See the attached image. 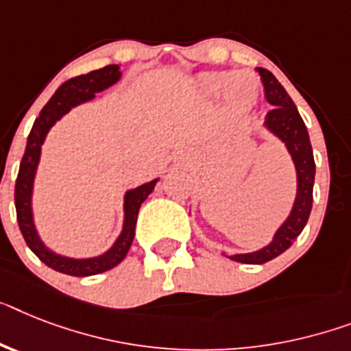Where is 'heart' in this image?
I'll return each instance as SVG.
<instances>
[{"instance_id": "obj_1", "label": "heart", "mask_w": 351, "mask_h": 351, "mask_svg": "<svg viewBox=\"0 0 351 351\" xmlns=\"http://www.w3.org/2000/svg\"><path fill=\"white\" fill-rule=\"evenodd\" d=\"M256 77L253 73H228V71H213L201 77V86L211 95L224 91L226 98L239 107H249L254 102L256 91Z\"/></svg>"}]
</instances>
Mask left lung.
<instances>
[{"mask_svg":"<svg viewBox=\"0 0 351 351\" xmlns=\"http://www.w3.org/2000/svg\"><path fill=\"white\" fill-rule=\"evenodd\" d=\"M263 84V93L271 106H274L267 112L265 125L273 130L282 141H285L287 149L291 152L298 172V197L292 208V213L285 221V224L274 234V240L267 247L260 249L256 253L234 254L231 260L240 263H265L276 258L283 251L294 244V240L300 237L303 228L308 222L312 210V190H314L315 163L312 154L311 138L305 127V121L301 120L298 107L294 106L292 98L285 91L282 84L278 82L271 71L263 68H256Z\"/></svg>","mask_w":351,"mask_h":351,"instance_id":"1","label":"left lung"}]
</instances>
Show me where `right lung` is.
Segmentation results:
<instances>
[{
    "instance_id": "1",
    "label": "right lung",
    "mask_w": 351,
    "mask_h": 351,
    "mask_svg": "<svg viewBox=\"0 0 351 351\" xmlns=\"http://www.w3.org/2000/svg\"><path fill=\"white\" fill-rule=\"evenodd\" d=\"M117 64L106 66L102 69L91 71L88 75H78V77L69 78L55 91L53 97L48 100L39 118L34 121L28 141H26V150L23 154L21 165H19V173L16 179V192H14V201H16V213H17V224L23 233L26 245L34 251L37 258L48 267L59 273L69 274V276H93V274L106 273L109 269L117 267L121 260L125 258L127 251H129L132 240H134L136 221H138V211H140L141 202L150 195L154 190V184L158 179L141 184L127 192L125 195V224L121 231L120 239L117 244L112 245L106 254L98 256V258L89 260H71L64 256H57L50 253L45 245L40 244L39 237H37L34 224H32V210H30V195H32V182H34V173H36L37 163H39L40 145L45 141L46 132L50 130L55 121L59 120L62 114L71 109L73 106L86 100H91L97 91H104L114 84L120 78Z\"/></svg>"
}]
</instances>
